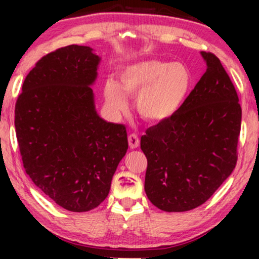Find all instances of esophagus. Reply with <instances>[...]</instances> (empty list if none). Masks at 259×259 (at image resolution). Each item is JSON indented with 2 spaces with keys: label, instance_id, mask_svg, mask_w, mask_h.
<instances>
[{
  "label": "esophagus",
  "instance_id": "obj_1",
  "mask_svg": "<svg viewBox=\"0 0 259 259\" xmlns=\"http://www.w3.org/2000/svg\"><path fill=\"white\" fill-rule=\"evenodd\" d=\"M127 140H128V146L131 148H136V147L139 146V138H138L137 134H134V133L130 134L128 139H127Z\"/></svg>",
  "mask_w": 259,
  "mask_h": 259
}]
</instances>
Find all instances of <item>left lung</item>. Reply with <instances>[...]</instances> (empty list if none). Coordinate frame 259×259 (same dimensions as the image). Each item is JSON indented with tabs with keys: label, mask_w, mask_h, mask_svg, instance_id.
Segmentation results:
<instances>
[{
	"label": "left lung",
	"mask_w": 259,
	"mask_h": 259,
	"mask_svg": "<svg viewBox=\"0 0 259 259\" xmlns=\"http://www.w3.org/2000/svg\"><path fill=\"white\" fill-rule=\"evenodd\" d=\"M100 58L70 45L45 55L24 79L15 105L23 167L38 189L73 212L98 207L128 148L126 127L105 121L92 84Z\"/></svg>",
	"instance_id": "left-lung-1"
}]
</instances>
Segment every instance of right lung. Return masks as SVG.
Wrapping results in <instances>:
<instances>
[{"mask_svg":"<svg viewBox=\"0 0 259 259\" xmlns=\"http://www.w3.org/2000/svg\"><path fill=\"white\" fill-rule=\"evenodd\" d=\"M206 72L179 108L141 137L147 158L145 192L167 212L204 204L237 162L242 108L217 56L201 53Z\"/></svg>","mask_w":259,"mask_h":259,"instance_id":"obj_1","label":"right lung"}]
</instances>
